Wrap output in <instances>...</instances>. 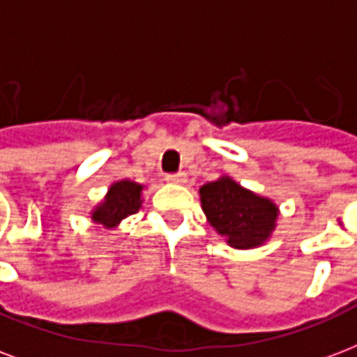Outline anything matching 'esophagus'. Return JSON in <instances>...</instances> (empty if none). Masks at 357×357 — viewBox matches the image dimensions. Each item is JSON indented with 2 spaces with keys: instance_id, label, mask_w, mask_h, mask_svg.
Here are the masks:
<instances>
[{
  "instance_id": "34e87169",
  "label": "esophagus",
  "mask_w": 357,
  "mask_h": 357,
  "mask_svg": "<svg viewBox=\"0 0 357 357\" xmlns=\"http://www.w3.org/2000/svg\"><path fill=\"white\" fill-rule=\"evenodd\" d=\"M167 181H170V183H187V174L185 172L168 174Z\"/></svg>"
}]
</instances>
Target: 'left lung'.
<instances>
[{"label": "left lung", "instance_id": "8db88e82", "mask_svg": "<svg viewBox=\"0 0 357 357\" xmlns=\"http://www.w3.org/2000/svg\"><path fill=\"white\" fill-rule=\"evenodd\" d=\"M200 200L209 225L236 249L262 245L275 227V204L257 197L230 178L204 185Z\"/></svg>", "mask_w": 357, "mask_h": 357}]
</instances>
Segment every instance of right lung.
<instances>
[{
    "label": "right lung",
    "mask_w": 357,
    "mask_h": 357,
    "mask_svg": "<svg viewBox=\"0 0 357 357\" xmlns=\"http://www.w3.org/2000/svg\"><path fill=\"white\" fill-rule=\"evenodd\" d=\"M140 195H142V185L135 181H118L114 183L106 195L105 202L91 213V219L106 228L118 227L119 221L125 217L136 213L140 209Z\"/></svg>",
    "instance_id": "obj_1"
}]
</instances>
